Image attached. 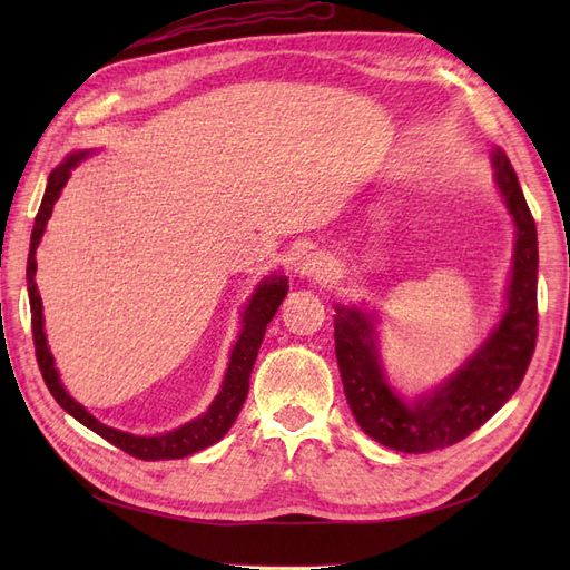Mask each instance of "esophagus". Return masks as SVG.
I'll return each instance as SVG.
<instances>
[{
  "label": "esophagus",
  "mask_w": 570,
  "mask_h": 570,
  "mask_svg": "<svg viewBox=\"0 0 570 570\" xmlns=\"http://www.w3.org/2000/svg\"><path fill=\"white\" fill-rule=\"evenodd\" d=\"M299 273L306 275V278H314V281H327L333 275V264H331V258H327L325 254L312 252V254H306L302 258Z\"/></svg>",
  "instance_id": "obj_1"
}]
</instances>
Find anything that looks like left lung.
<instances>
[{
	"mask_svg": "<svg viewBox=\"0 0 570 570\" xmlns=\"http://www.w3.org/2000/svg\"><path fill=\"white\" fill-rule=\"evenodd\" d=\"M494 180L515 226L507 312L475 354L430 394H396L375 347V318L358 306H335V354L356 423L390 450L425 454L469 438L519 390L538 340V230L519 176L502 149L492 151Z\"/></svg>",
	"mask_w": 570,
	"mask_h": 570,
	"instance_id": "obj_1",
	"label": "left lung"
}]
</instances>
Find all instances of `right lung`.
<instances>
[{"mask_svg":"<svg viewBox=\"0 0 570 570\" xmlns=\"http://www.w3.org/2000/svg\"><path fill=\"white\" fill-rule=\"evenodd\" d=\"M90 151H73L68 154L61 166H57L49 174L45 197L40 204V212L36 216V228H32L30 235V254H28V268H26V278H28V297H30V325H32V342H36V356H38V366L45 377V385L49 387L51 396L59 402L63 411L71 413L76 421H80L85 428H90L92 433L99 438H105L111 442L118 450H124L126 454L142 459V461H164V459H183L195 454L199 450H206V446L216 444L223 435L228 433L230 425L235 423L239 409H243L247 392H249V375L254 368V361L258 354V347H262L264 335H266V325L271 318L278 312V306L283 304L287 295V278L285 275L273 273L271 278H264L262 285L256 287L252 295L245 314H243V331H239V337L235 342V347L230 352L228 361V371L226 377H223L220 392L216 394V400L212 406L206 409L199 419L189 421L170 433L164 435H130L124 433V430L109 428L105 423H99L92 413L80 406L71 394H68L59 381V373L55 368V356L49 354L47 347V337H45V321H42V299L38 292L36 283V249L42 239V233L47 228V220L51 216V209H55V202L59 199L61 189L71 176V168H76Z\"/></svg>","mask_w":570,"mask_h":570,"instance_id":"add662e5","label":"right lung"}]
</instances>
